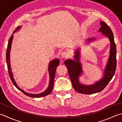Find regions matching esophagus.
<instances>
[{
    "instance_id": "obj_1",
    "label": "esophagus",
    "mask_w": 122,
    "mask_h": 122,
    "mask_svg": "<svg viewBox=\"0 0 122 122\" xmlns=\"http://www.w3.org/2000/svg\"><path fill=\"white\" fill-rule=\"evenodd\" d=\"M69 54L67 51H63L61 53V56L62 57H67L69 56Z\"/></svg>"
}]
</instances>
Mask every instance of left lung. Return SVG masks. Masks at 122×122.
Instances as JSON below:
<instances>
[{
  "instance_id": "1",
  "label": "left lung",
  "mask_w": 122,
  "mask_h": 122,
  "mask_svg": "<svg viewBox=\"0 0 122 122\" xmlns=\"http://www.w3.org/2000/svg\"><path fill=\"white\" fill-rule=\"evenodd\" d=\"M100 24L101 26L99 31H102L103 35L108 37L110 41V56L102 79L92 85H84L79 83L78 77L82 72L81 66L79 62V50H77L76 51L75 56V61L67 60L64 62L68 69V74L72 82L73 87L77 92L81 93L91 94L102 91L112 80L116 71L117 65L116 47L114 41L113 33L109 25L105 22L100 21ZM93 40L94 38H92L88 39V41H92Z\"/></svg>"
}]
</instances>
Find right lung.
I'll return each instance as SVG.
<instances>
[{
  "instance_id": "1",
  "label": "right lung",
  "mask_w": 122,
  "mask_h": 122,
  "mask_svg": "<svg viewBox=\"0 0 122 122\" xmlns=\"http://www.w3.org/2000/svg\"><path fill=\"white\" fill-rule=\"evenodd\" d=\"M21 28V26H18L16 28L14 32H13V34L11 37L9 39L8 45H7V51H6V62H7V69H8V74L10 75V78L12 81L13 84H14V86L16 87L17 89L26 95V96H28L29 97H32V98H40V97H43L47 96V95L50 94L52 92L53 90V84H54V77L55 75V71H56V67L59 65L60 61L59 59H55L52 60L51 62L49 67H48V71H49L50 73V84L49 86H48V88H47L45 91L44 92H42L41 93L39 94H30L28 93L25 92H24L23 90L21 89L19 87V86L17 85V84L15 82L14 78H13V73L11 71V67H10V50L11 49V45H12V42L13 40V35L14 34L15 31H16L17 30H19V29Z\"/></svg>"
}]
</instances>
